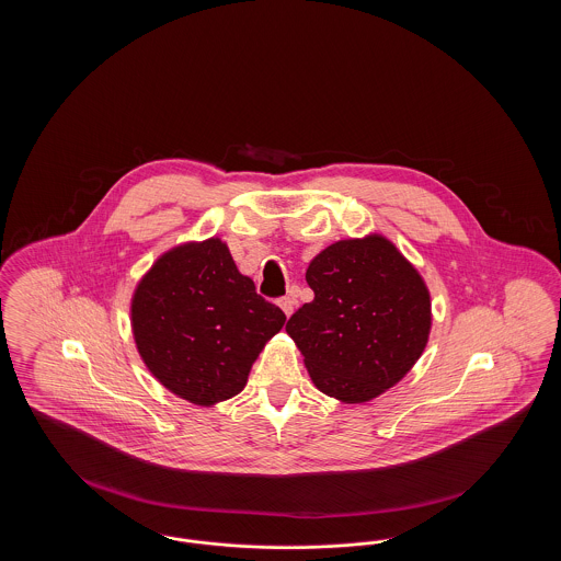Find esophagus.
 Returning a JSON list of instances; mask_svg holds the SVG:
<instances>
[{
    "mask_svg": "<svg viewBox=\"0 0 561 561\" xmlns=\"http://www.w3.org/2000/svg\"><path fill=\"white\" fill-rule=\"evenodd\" d=\"M294 305H296L294 296H284V298H279V307H282V311H284L288 318L293 316Z\"/></svg>",
    "mask_w": 561,
    "mask_h": 561,
    "instance_id": "obj_1",
    "label": "esophagus"
}]
</instances>
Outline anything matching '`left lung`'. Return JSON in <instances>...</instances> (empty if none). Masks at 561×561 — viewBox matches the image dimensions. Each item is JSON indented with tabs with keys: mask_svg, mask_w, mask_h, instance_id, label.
<instances>
[{
	"mask_svg": "<svg viewBox=\"0 0 561 561\" xmlns=\"http://www.w3.org/2000/svg\"><path fill=\"white\" fill-rule=\"evenodd\" d=\"M316 294L286 323L321 393L362 403L400 382L427 345L428 290L380 236L328 245L307 268Z\"/></svg>",
	"mask_w": 561,
	"mask_h": 561,
	"instance_id": "8db88e82",
	"label": "left lung"
}]
</instances>
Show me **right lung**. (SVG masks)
Instances as JSON below:
<instances>
[{
	"instance_id": "add662e5",
	"label": "right lung",
	"mask_w": 561,
	"mask_h": 561,
	"mask_svg": "<svg viewBox=\"0 0 561 561\" xmlns=\"http://www.w3.org/2000/svg\"><path fill=\"white\" fill-rule=\"evenodd\" d=\"M284 321L216 238L165 252L133 298L142 362L165 389L197 405L238 396Z\"/></svg>"
}]
</instances>
